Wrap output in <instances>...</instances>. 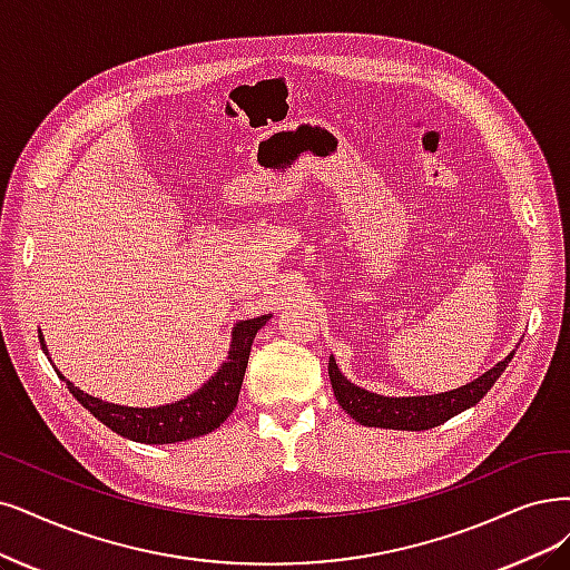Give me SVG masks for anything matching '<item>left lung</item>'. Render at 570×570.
I'll return each mask as SVG.
<instances>
[{"label": "left lung", "instance_id": "left-lung-1", "mask_svg": "<svg viewBox=\"0 0 570 570\" xmlns=\"http://www.w3.org/2000/svg\"><path fill=\"white\" fill-rule=\"evenodd\" d=\"M512 356L514 354H510L508 360L500 362L498 366H493L481 377H476L474 383L462 385L453 392H441V394H432V396H399L396 399V396H381V394H373L368 390L356 387L338 371V364H335L333 356L328 360V375H331L335 399H338L343 411L350 417H354L356 423L368 425V428L420 432V430H430V428L446 423V420H451L460 411H465V409L474 406L476 402H481V399L487 396V392L495 385L502 371L508 368Z\"/></svg>", "mask_w": 570, "mask_h": 570}]
</instances>
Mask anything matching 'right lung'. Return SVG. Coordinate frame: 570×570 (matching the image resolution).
<instances>
[{
  "mask_svg": "<svg viewBox=\"0 0 570 570\" xmlns=\"http://www.w3.org/2000/svg\"><path fill=\"white\" fill-rule=\"evenodd\" d=\"M267 314H263V317L239 322L235 331H232L227 362L218 368V373L210 377L208 383H204L202 390L189 394L187 399H180V402L171 406L131 409L108 404L102 402V399L83 394L79 387L66 381V375L60 371L56 373L60 381H66L77 402L94 417H98L105 428H110L119 436L140 441V444H176V441H185L218 430L229 417V413L237 409L253 338H256V333L267 324ZM39 343L45 354H49L41 333Z\"/></svg>",
  "mask_w": 570,
  "mask_h": 570,
  "instance_id": "obj_1",
  "label": "right lung"
}]
</instances>
